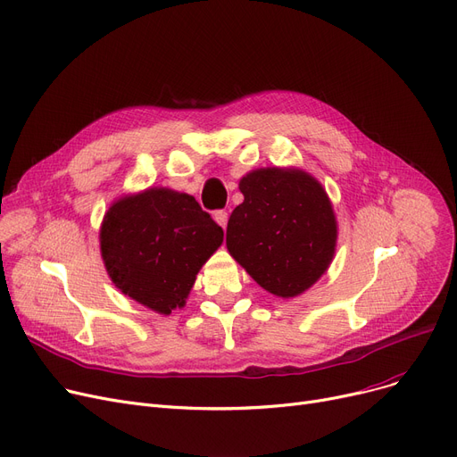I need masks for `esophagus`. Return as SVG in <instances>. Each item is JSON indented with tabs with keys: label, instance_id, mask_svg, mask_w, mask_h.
<instances>
[{
	"label": "esophagus",
	"instance_id": "34e87169",
	"mask_svg": "<svg viewBox=\"0 0 457 457\" xmlns=\"http://www.w3.org/2000/svg\"><path fill=\"white\" fill-rule=\"evenodd\" d=\"M212 216H214V220L226 229V226H228V211H222V209L220 211H214Z\"/></svg>",
	"mask_w": 457,
	"mask_h": 457
}]
</instances>
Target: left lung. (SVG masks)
<instances>
[{
  "mask_svg": "<svg viewBox=\"0 0 457 457\" xmlns=\"http://www.w3.org/2000/svg\"><path fill=\"white\" fill-rule=\"evenodd\" d=\"M245 202L228 220L229 253L269 293L293 298L329 267L337 224L322 185L302 170L261 168L238 183Z\"/></svg>",
  "mask_w": 457,
  "mask_h": 457,
  "instance_id": "obj_1",
  "label": "left lung"
}]
</instances>
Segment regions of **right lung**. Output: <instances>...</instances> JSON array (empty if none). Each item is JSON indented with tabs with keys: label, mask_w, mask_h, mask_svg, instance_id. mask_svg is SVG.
<instances>
[{
	"label": "right lung",
	"mask_w": 457,
	"mask_h": 457,
	"mask_svg": "<svg viewBox=\"0 0 457 457\" xmlns=\"http://www.w3.org/2000/svg\"><path fill=\"white\" fill-rule=\"evenodd\" d=\"M224 231L200 204L170 188L118 200L105 214L100 243L112 283L157 313L181 307Z\"/></svg>",
	"instance_id": "right-lung-1"
}]
</instances>
